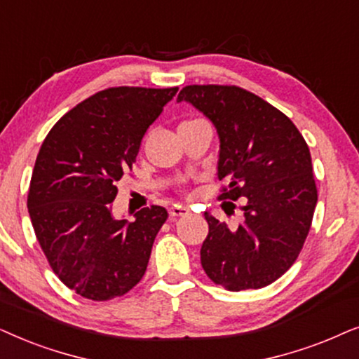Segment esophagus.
Returning a JSON list of instances; mask_svg holds the SVG:
<instances>
[{
	"label": "esophagus",
	"mask_w": 359,
	"mask_h": 359,
	"mask_svg": "<svg viewBox=\"0 0 359 359\" xmlns=\"http://www.w3.org/2000/svg\"><path fill=\"white\" fill-rule=\"evenodd\" d=\"M190 210L187 207H182V205H174V207L169 208L170 217H184V215H189Z\"/></svg>",
	"instance_id": "34e87169"
}]
</instances>
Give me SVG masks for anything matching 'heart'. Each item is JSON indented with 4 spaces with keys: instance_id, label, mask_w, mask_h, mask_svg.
I'll list each match as a JSON object with an SVG mask.
<instances>
[{
    "instance_id": "1",
    "label": "heart",
    "mask_w": 359,
    "mask_h": 359,
    "mask_svg": "<svg viewBox=\"0 0 359 359\" xmlns=\"http://www.w3.org/2000/svg\"><path fill=\"white\" fill-rule=\"evenodd\" d=\"M195 121H197V119H195ZM185 123H190V121H185Z\"/></svg>"
}]
</instances>
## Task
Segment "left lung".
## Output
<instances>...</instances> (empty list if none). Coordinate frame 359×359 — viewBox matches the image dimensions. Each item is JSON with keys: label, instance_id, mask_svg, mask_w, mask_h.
Here are the masks:
<instances>
[{"label": "left lung", "instance_id": "8db88e82", "mask_svg": "<svg viewBox=\"0 0 359 359\" xmlns=\"http://www.w3.org/2000/svg\"><path fill=\"white\" fill-rule=\"evenodd\" d=\"M192 103L219 137V200L245 197L243 223L229 228L205 212L200 259L215 284L240 292L266 287L297 259L312 224L317 185L307 142L283 111L235 85H189Z\"/></svg>", "mask_w": 359, "mask_h": 359}]
</instances>
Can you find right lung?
Returning a JSON list of instances; mask_svg holds the SVG:
<instances>
[{
    "label": "right lung",
    "instance_id": "obj_1",
    "mask_svg": "<svg viewBox=\"0 0 359 359\" xmlns=\"http://www.w3.org/2000/svg\"><path fill=\"white\" fill-rule=\"evenodd\" d=\"M177 87H113L65 113L42 142L27 210L52 271L85 299L111 300L144 276L164 207L116 219V182L131 170L147 128Z\"/></svg>",
    "mask_w": 359,
    "mask_h": 359
}]
</instances>
